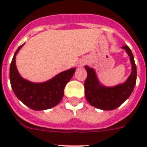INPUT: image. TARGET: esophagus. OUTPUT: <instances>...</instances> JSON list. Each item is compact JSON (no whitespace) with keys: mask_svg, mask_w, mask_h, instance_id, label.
Segmentation results:
<instances>
[{"mask_svg":"<svg viewBox=\"0 0 147 147\" xmlns=\"http://www.w3.org/2000/svg\"><path fill=\"white\" fill-rule=\"evenodd\" d=\"M85 63H86V61H82L80 63V67H83V66H84V64H85Z\"/></svg>","mask_w":147,"mask_h":147,"instance_id":"34e87169","label":"esophagus"}]
</instances>
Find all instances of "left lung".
<instances>
[{"label":"left lung","instance_id":"1","mask_svg":"<svg viewBox=\"0 0 147 147\" xmlns=\"http://www.w3.org/2000/svg\"><path fill=\"white\" fill-rule=\"evenodd\" d=\"M128 56L132 66L131 74L127 80L113 86H106L99 80L96 71L89 66H84L87 72L84 87L85 96L88 103L103 110H112L119 107L131 95L136 82V67L131 50L127 45L122 47Z\"/></svg>","mask_w":147,"mask_h":147}]
</instances>
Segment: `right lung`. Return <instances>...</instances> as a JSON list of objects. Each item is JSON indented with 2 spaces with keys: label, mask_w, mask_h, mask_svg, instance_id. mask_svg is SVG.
I'll list each match as a JSON object with an SVG mask.
<instances>
[{
  "label": "right lung",
  "mask_w": 147,
  "mask_h": 147,
  "mask_svg": "<svg viewBox=\"0 0 147 147\" xmlns=\"http://www.w3.org/2000/svg\"><path fill=\"white\" fill-rule=\"evenodd\" d=\"M22 44L16 51L10 66V81L11 88L18 100L34 110H44L55 107L63 98L66 84L74 74L76 68L60 73L42 83H34L23 78L16 66V56Z\"/></svg>",
  "instance_id": "add662e5"
}]
</instances>
